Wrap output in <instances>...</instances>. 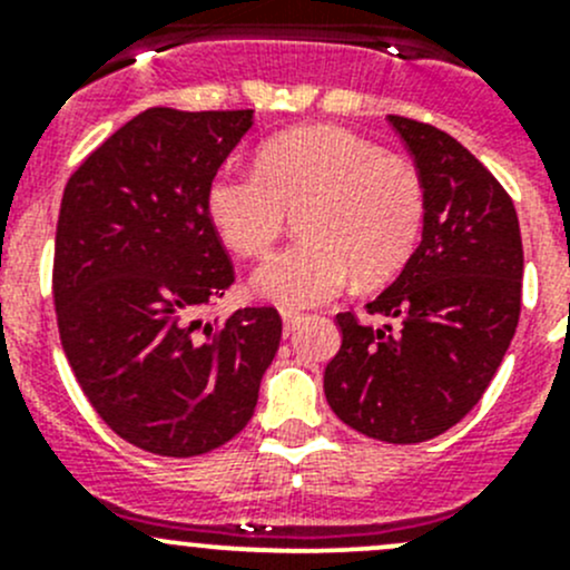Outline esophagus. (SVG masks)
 Instances as JSON below:
<instances>
[{"mask_svg":"<svg viewBox=\"0 0 570 570\" xmlns=\"http://www.w3.org/2000/svg\"><path fill=\"white\" fill-rule=\"evenodd\" d=\"M281 320H284V333H286V336H289V333L295 331V325H301L303 314H301V312H289V308H284V312H281Z\"/></svg>","mask_w":570,"mask_h":570,"instance_id":"34e87169","label":"esophagus"}]
</instances>
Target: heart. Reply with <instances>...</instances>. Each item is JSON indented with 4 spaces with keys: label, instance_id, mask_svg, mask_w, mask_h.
<instances>
[{
    "label": "heart",
    "instance_id": "1",
    "mask_svg": "<svg viewBox=\"0 0 570 570\" xmlns=\"http://www.w3.org/2000/svg\"><path fill=\"white\" fill-rule=\"evenodd\" d=\"M206 209L232 250L258 256L297 212V239L264 258L253 289L281 306H314L350 275L361 284L394 275L416 248L424 187L416 170L342 126H303L269 137L258 170H220Z\"/></svg>",
    "mask_w": 570,
    "mask_h": 570
}]
</instances>
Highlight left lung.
<instances>
[{"label": "left lung", "instance_id": "8db88e82", "mask_svg": "<svg viewBox=\"0 0 570 570\" xmlns=\"http://www.w3.org/2000/svg\"><path fill=\"white\" fill-rule=\"evenodd\" d=\"M389 124L422 178V243L366 303L394 327L336 314L325 396L347 428L419 444L461 422L497 375L519 325L524 250L513 200L469 148L430 124Z\"/></svg>", "mask_w": 570, "mask_h": 570}]
</instances>
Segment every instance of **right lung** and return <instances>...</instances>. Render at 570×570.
<instances>
[{
  "mask_svg": "<svg viewBox=\"0 0 570 570\" xmlns=\"http://www.w3.org/2000/svg\"><path fill=\"white\" fill-rule=\"evenodd\" d=\"M253 109L151 107L68 178L55 239L62 350L101 419L154 455L193 458L250 422L281 342L275 308L198 312L234 284L206 193Z\"/></svg>",
  "mask_w": 570,
  "mask_h": 570,
  "instance_id": "obj_1",
  "label": "right lung"
}]
</instances>
